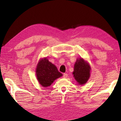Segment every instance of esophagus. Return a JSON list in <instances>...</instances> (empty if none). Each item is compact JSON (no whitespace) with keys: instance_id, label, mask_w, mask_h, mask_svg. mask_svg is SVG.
Here are the masks:
<instances>
[{"instance_id":"34e87169","label":"esophagus","mask_w":121,"mask_h":121,"mask_svg":"<svg viewBox=\"0 0 121 121\" xmlns=\"http://www.w3.org/2000/svg\"><path fill=\"white\" fill-rule=\"evenodd\" d=\"M68 74H66V73H65L63 74V78H66L68 77Z\"/></svg>"}]
</instances>
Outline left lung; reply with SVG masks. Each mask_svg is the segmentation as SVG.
I'll use <instances>...</instances> for the list:
<instances>
[{"instance_id": "8db88e82", "label": "left lung", "mask_w": 121, "mask_h": 121, "mask_svg": "<svg viewBox=\"0 0 121 121\" xmlns=\"http://www.w3.org/2000/svg\"><path fill=\"white\" fill-rule=\"evenodd\" d=\"M91 68L83 59H77L73 72L74 78L80 85L85 84L90 76Z\"/></svg>"}]
</instances>
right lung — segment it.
Instances as JSON below:
<instances>
[{
    "label": "right lung",
    "mask_w": 121,
    "mask_h": 121,
    "mask_svg": "<svg viewBox=\"0 0 121 121\" xmlns=\"http://www.w3.org/2000/svg\"><path fill=\"white\" fill-rule=\"evenodd\" d=\"M36 73L39 83L45 87L50 86L55 79L62 76L56 66L46 58L38 62Z\"/></svg>",
    "instance_id": "1"
}]
</instances>
